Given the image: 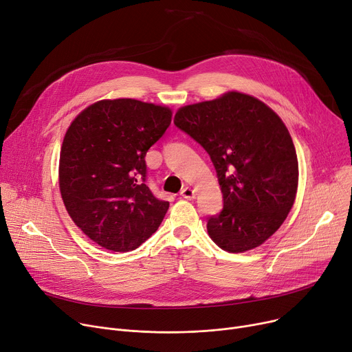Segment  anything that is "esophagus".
I'll return each instance as SVG.
<instances>
[{
  "label": "esophagus",
  "instance_id": "1",
  "mask_svg": "<svg viewBox=\"0 0 352 352\" xmlns=\"http://www.w3.org/2000/svg\"><path fill=\"white\" fill-rule=\"evenodd\" d=\"M180 196H182L183 199L192 200V199H195V190H193L192 188H189V186H186L184 189H182V192H180Z\"/></svg>",
  "mask_w": 352,
  "mask_h": 352
}]
</instances>
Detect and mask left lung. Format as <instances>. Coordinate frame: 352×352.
I'll return each instance as SVG.
<instances>
[{"label":"left lung","mask_w":352,"mask_h":352,"mask_svg":"<svg viewBox=\"0 0 352 352\" xmlns=\"http://www.w3.org/2000/svg\"><path fill=\"white\" fill-rule=\"evenodd\" d=\"M175 125L209 153L223 209L208 219L212 240L230 253L272 237L292 210L298 186L293 139L278 115L240 92L183 107Z\"/></svg>","instance_id":"left-lung-1"}]
</instances>
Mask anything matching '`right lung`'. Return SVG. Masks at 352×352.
Returning <instances> with one entry per match:
<instances>
[{"label": "right lung", "instance_id": "obj_1", "mask_svg": "<svg viewBox=\"0 0 352 352\" xmlns=\"http://www.w3.org/2000/svg\"><path fill=\"white\" fill-rule=\"evenodd\" d=\"M172 122L166 107L136 99L99 100L68 128L59 190L74 223L112 252H131L160 226L169 201L146 186L144 156Z\"/></svg>", "mask_w": 352, "mask_h": 352}]
</instances>
